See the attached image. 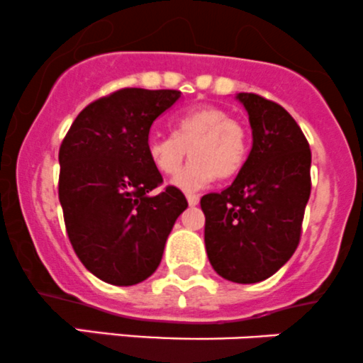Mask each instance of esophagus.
Wrapping results in <instances>:
<instances>
[{"mask_svg":"<svg viewBox=\"0 0 363 363\" xmlns=\"http://www.w3.org/2000/svg\"><path fill=\"white\" fill-rule=\"evenodd\" d=\"M186 201H189L190 206H197V204H199V196L190 192V194H186Z\"/></svg>","mask_w":363,"mask_h":363,"instance_id":"esophagus-1","label":"esophagus"}]
</instances>
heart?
<instances>
[{
  "label": "heart",
  "instance_id": "heart-1",
  "mask_svg": "<svg viewBox=\"0 0 363 363\" xmlns=\"http://www.w3.org/2000/svg\"><path fill=\"white\" fill-rule=\"evenodd\" d=\"M193 159L179 169L186 150ZM152 166L162 174H174L173 185L185 192L211 182L227 180L241 169L248 154V130L242 122L218 106H197L173 121V136L152 134L147 141Z\"/></svg>",
  "mask_w": 363,
  "mask_h": 363
}]
</instances>
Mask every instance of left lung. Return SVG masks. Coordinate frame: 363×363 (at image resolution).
<instances>
[{
  "mask_svg": "<svg viewBox=\"0 0 363 363\" xmlns=\"http://www.w3.org/2000/svg\"><path fill=\"white\" fill-rule=\"evenodd\" d=\"M236 98L248 111L253 145L236 180L201 199L209 264L234 283H259L283 267L301 241L311 194V150L292 115L252 92Z\"/></svg>",
  "mask_w": 363,
  "mask_h": 363,
  "instance_id": "obj_1",
  "label": "left lung"
}]
</instances>
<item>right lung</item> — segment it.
Here are the masks:
<instances>
[{"instance_id": "right-lung-1", "label": "right lung", "mask_w": 363, "mask_h": 363, "mask_svg": "<svg viewBox=\"0 0 363 363\" xmlns=\"http://www.w3.org/2000/svg\"><path fill=\"white\" fill-rule=\"evenodd\" d=\"M180 91L121 89L78 113L59 148V201L82 264L103 281H145L189 203L166 186L147 154L150 127Z\"/></svg>"}]
</instances>
